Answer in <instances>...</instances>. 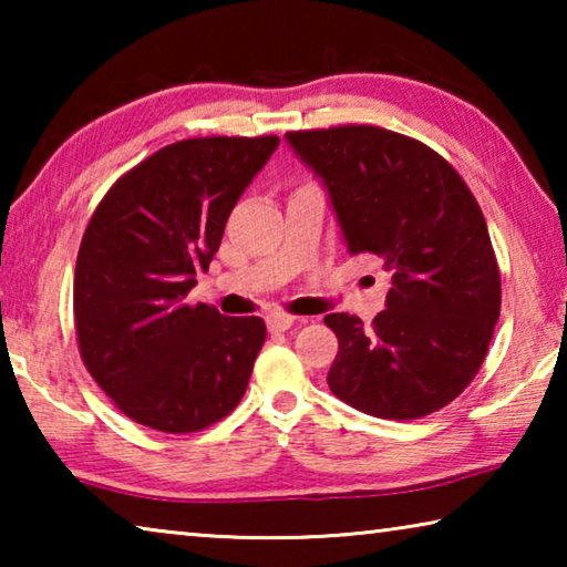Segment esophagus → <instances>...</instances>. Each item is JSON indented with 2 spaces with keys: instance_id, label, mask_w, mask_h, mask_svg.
Masks as SVG:
<instances>
[{
  "instance_id": "34e87169",
  "label": "esophagus",
  "mask_w": 567,
  "mask_h": 567,
  "mask_svg": "<svg viewBox=\"0 0 567 567\" xmlns=\"http://www.w3.org/2000/svg\"><path fill=\"white\" fill-rule=\"evenodd\" d=\"M295 322H297V318H292V315L272 312L270 318H267V328H270V332H285V330H290Z\"/></svg>"
}]
</instances>
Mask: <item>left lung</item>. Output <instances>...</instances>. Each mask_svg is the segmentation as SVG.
Returning a JSON list of instances; mask_svg holds the SVG:
<instances>
[{
	"instance_id": "1",
	"label": "left lung",
	"mask_w": 567,
	"mask_h": 567,
	"mask_svg": "<svg viewBox=\"0 0 567 567\" xmlns=\"http://www.w3.org/2000/svg\"><path fill=\"white\" fill-rule=\"evenodd\" d=\"M285 137L328 189L348 252H372L392 275L370 328L348 312L324 318L340 342L330 390L382 420L445 408L477 375L501 318V272L473 192L405 134L348 124Z\"/></svg>"
}]
</instances>
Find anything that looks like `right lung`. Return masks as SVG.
<instances>
[{
	"label": "right lung",
	"mask_w": 567,
	"mask_h": 567,
	"mask_svg": "<svg viewBox=\"0 0 567 567\" xmlns=\"http://www.w3.org/2000/svg\"><path fill=\"white\" fill-rule=\"evenodd\" d=\"M280 137L162 147L110 187L74 267V328L94 382L159 433H197L243 400L267 338L260 318L187 305L227 217Z\"/></svg>",
	"instance_id": "add662e5"
}]
</instances>
